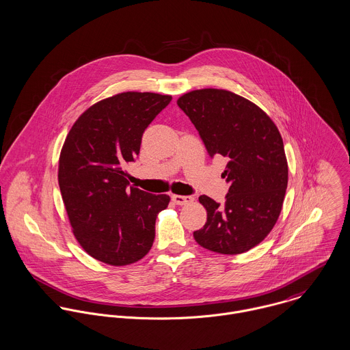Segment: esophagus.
I'll return each mask as SVG.
<instances>
[{
	"label": "esophagus",
	"mask_w": 350,
	"mask_h": 350,
	"mask_svg": "<svg viewBox=\"0 0 350 350\" xmlns=\"http://www.w3.org/2000/svg\"><path fill=\"white\" fill-rule=\"evenodd\" d=\"M172 200L178 206H186V204H191L193 202V198L190 195H172Z\"/></svg>",
	"instance_id": "34e87169"
}]
</instances>
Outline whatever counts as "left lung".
Here are the masks:
<instances>
[{"label": "left lung", "instance_id": "8db88e82", "mask_svg": "<svg viewBox=\"0 0 350 350\" xmlns=\"http://www.w3.org/2000/svg\"><path fill=\"white\" fill-rule=\"evenodd\" d=\"M176 103L210 157L228 160L222 174L230 186L226 202L199 196L207 222L193 238L219 254L249 252L269 235L282 210L288 176L282 136L256 104L226 90H195Z\"/></svg>", "mask_w": 350, "mask_h": 350}]
</instances>
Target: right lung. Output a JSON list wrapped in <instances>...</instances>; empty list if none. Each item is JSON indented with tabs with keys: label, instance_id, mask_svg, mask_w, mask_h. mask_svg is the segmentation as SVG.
Returning a JSON list of instances; mask_svg holds the SVG:
<instances>
[{
	"label": "right lung",
	"instance_id": "right-lung-1",
	"mask_svg": "<svg viewBox=\"0 0 350 350\" xmlns=\"http://www.w3.org/2000/svg\"><path fill=\"white\" fill-rule=\"evenodd\" d=\"M172 96L122 92L85 109L69 129L59 186L72 232L83 250L111 266L148 254L158 214L170 196L128 189L126 164L139 155L144 129Z\"/></svg>",
	"mask_w": 350,
	"mask_h": 350
}]
</instances>
